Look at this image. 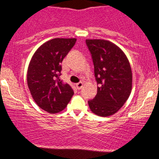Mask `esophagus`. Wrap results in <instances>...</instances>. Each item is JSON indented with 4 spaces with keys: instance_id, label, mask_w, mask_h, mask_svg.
I'll return each mask as SVG.
<instances>
[{
    "instance_id": "34e87169",
    "label": "esophagus",
    "mask_w": 159,
    "mask_h": 159,
    "mask_svg": "<svg viewBox=\"0 0 159 159\" xmlns=\"http://www.w3.org/2000/svg\"><path fill=\"white\" fill-rule=\"evenodd\" d=\"M76 87H77V89H82L83 82L80 81V82L77 83V84H76Z\"/></svg>"
}]
</instances>
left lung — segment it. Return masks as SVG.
<instances>
[{
	"label": "left lung",
	"instance_id": "8db88e82",
	"mask_svg": "<svg viewBox=\"0 0 159 159\" xmlns=\"http://www.w3.org/2000/svg\"><path fill=\"white\" fill-rule=\"evenodd\" d=\"M92 55L97 93L88 101L91 111L99 116L115 114L128 99L132 72L128 58L118 46L104 39H86Z\"/></svg>",
	"mask_w": 159,
	"mask_h": 159
}]
</instances>
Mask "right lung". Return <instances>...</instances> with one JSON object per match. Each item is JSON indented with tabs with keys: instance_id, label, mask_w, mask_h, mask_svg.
Listing matches in <instances>:
<instances>
[{
	"instance_id": "add662e5",
	"label": "right lung",
	"mask_w": 159,
	"mask_h": 159,
	"mask_svg": "<svg viewBox=\"0 0 159 159\" xmlns=\"http://www.w3.org/2000/svg\"><path fill=\"white\" fill-rule=\"evenodd\" d=\"M76 39H53L41 45L28 66L27 81L37 105L49 113H58L66 107L74 95L70 85L59 79L63 58Z\"/></svg>"
}]
</instances>
